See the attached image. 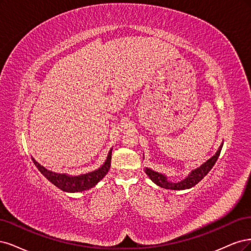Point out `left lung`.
<instances>
[{"mask_svg": "<svg viewBox=\"0 0 251 251\" xmlns=\"http://www.w3.org/2000/svg\"><path fill=\"white\" fill-rule=\"evenodd\" d=\"M222 146H223V144L221 145L220 148L218 149V151L216 152V154L214 156H212L207 161H205L203 165H201L199 168L193 170L187 178H184L183 180H181L179 182L169 181V180H167V177L165 175L157 173L155 171H152L151 169H148V168L145 169V172H146V174L150 177V179L153 182L156 183L161 188H165L168 190H177V191L193 188L194 185H196L205 175H207V173L209 171H211L212 168L216 164L218 157H219V155H220Z\"/></svg>", "mask_w": 251, "mask_h": 251, "instance_id": "8db88e82", "label": "left lung"}]
</instances>
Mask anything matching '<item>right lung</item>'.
Wrapping results in <instances>:
<instances>
[{
  "label": "right lung",
  "mask_w": 251,
  "mask_h": 251,
  "mask_svg": "<svg viewBox=\"0 0 251 251\" xmlns=\"http://www.w3.org/2000/svg\"><path fill=\"white\" fill-rule=\"evenodd\" d=\"M111 150L108 153L106 161H105L104 165L101 168L96 170L94 172H90V173L79 175V176H69L67 174L55 173V172L49 171V170H47L43 166H40L34 158H32V160H33L34 165L39 170L40 173H42L48 180H50L54 185H56V187L64 192L75 193V192L86 191L88 189L95 187V185L107 174L108 170L110 168Z\"/></svg>",
  "instance_id": "right-lung-1"
}]
</instances>
